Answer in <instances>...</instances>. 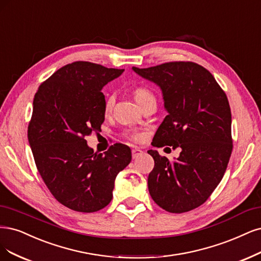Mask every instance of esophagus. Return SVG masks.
I'll return each instance as SVG.
<instances>
[{"mask_svg": "<svg viewBox=\"0 0 261 261\" xmlns=\"http://www.w3.org/2000/svg\"><path fill=\"white\" fill-rule=\"evenodd\" d=\"M142 153V150H140L139 148H133L132 149V155H133V159H136L137 156H139L140 154Z\"/></svg>", "mask_w": 261, "mask_h": 261, "instance_id": "obj_1", "label": "esophagus"}]
</instances>
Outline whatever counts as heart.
<instances>
[{
    "instance_id": "1",
    "label": "heart",
    "mask_w": 261,
    "mask_h": 261,
    "mask_svg": "<svg viewBox=\"0 0 261 261\" xmlns=\"http://www.w3.org/2000/svg\"><path fill=\"white\" fill-rule=\"evenodd\" d=\"M132 93L135 100L138 102V105L142 108V109H145V108L149 106H156V96L154 92L148 86H143V85L135 86L132 89ZM114 106H115V96L114 95L107 96L105 100V106H103L105 114L110 115L114 109ZM127 136L135 141H138L141 139V135L139 133H129L127 134Z\"/></svg>"
}]
</instances>
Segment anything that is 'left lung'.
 <instances>
[{"mask_svg":"<svg viewBox=\"0 0 261 261\" xmlns=\"http://www.w3.org/2000/svg\"><path fill=\"white\" fill-rule=\"evenodd\" d=\"M135 72L159 85L165 116L154 147L180 148L169 161L148 153L154 167L148 177L153 201L166 212L186 213L206 202L226 173L232 152L231 110L226 93L208 70L192 61H172Z\"/></svg>","mask_w":261,"mask_h":261,"instance_id":"1","label":"left lung"}]
</instances>
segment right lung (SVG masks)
Instances as JSON below:
<instances>
[{
    "label": "right lung",
    "instance_id": "obj_1",
    "mask_svg": "<svg viewBox=\"0 0 261 261\" xmlns=\"http://www.w3.org/2000/svg\"><path fill=\"white\" fill-rule=\"evenodd\" d=\"M124 69L88 61L66 65L34 95L28 139L35 165L55 199L66 207L93 213L112 200L115 177L132 161L129 147L115 143L95 153L85 137L101 132L102 87Z\"/></svg>",
    "mask_w": 261,
    "mask_h": 261
}]
</instances>
